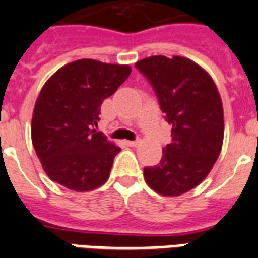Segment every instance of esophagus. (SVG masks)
<instances>
[{
    "label": "esophagus",
    "mask_w": 258,
    "mask_h": 258,
    "mask_svg": "<svg viewBox=\"0 0 258 258\" xmlns=\"http://www.w3.org/2000/svg\"><path fill=\"white\" fill-rule=\"evenodd\" d=\"M125 145L130 146V147H135V146L139 145V141H125Z\"/></svg>",
    "instance_id": "34e87169"
}]
</instances>
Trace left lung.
<instances>
[{
  "label": "left lung",
  "mask_w": 258,
  "mask_h": 258,
  "mask_svg": "<svg viewBox=\"0 0 258 258\" xmlns=\"http://www.w3.org/2000/svg\"><path fill=\"white\" fill-rule=\"evenodd\" d=\"M157 93L171 143L161 162L145 167L154 191L178 197L208 176L224 142V108L216 83L197 62L182 56H151L135 62Z\"/></svg>",
  "instance_id": "1"
}]
</instances>
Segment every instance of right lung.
I'll list each match as a JSON object with an SVG mask.
<instances>
[{
    "instance_id": "add662e5",
    "label": "right lung",
    "mask_w": 258,
    "mask_h": 258,
    "mask_svg": "<svg viewBox=\"0 0 258 258\" xmlns=\"http://www.w3.org/2000/svg\"><path fill=\"white\" fill-rule=\"evenodd\" d=\"M130 74V66L82 58L46 80L34 104L32 143L53 182L82 192L107 182L120 149L96 131L99 113Z\"/></svg>"
}]
</instances>
